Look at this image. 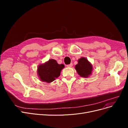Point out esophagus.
I'll use <instances>...</instances> for the list:
<instances>
[{
	"label": "esophagus",
	"mask_w": 128,
	"mask_h": 128,
	"mask_svg": "<svg viewBox=\"0 0 128 128\" xmlns=\"http://www.w3.org/2000/svg\"><path fill=\"white\" fill-rule=\"evenodd\" d=\"M67 66L68 67V68H71V67L72 66V63H70L68 65H67Z\"/></svg>",
	"instance_id": "obj_1"
}]
</instances>
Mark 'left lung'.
Returning <instances> with one entry per match:
<instances>
[{"instance_id":"8db88e82","label":"left lung","mask_w":128,"mask_h":128,"mask_svg":"<svg viewBox=\"0 0 128 128\" xmlns=\"http://www.w3.org/2000/svg\"><path fill=\"white\" fill-rule=\"evenodd\" d=\"M75 66V68L78 74L83 77H88L91 74L92 66L88 60L84 58H80Z\"/></svg>"}]
</instances>
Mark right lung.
Listing matches in <instances>:
<instances>
[{
	"label": "right lung",
	"instance_id": "obj_1",
	"mask_svg": "<svg viewBox=\"0 0 128 128\" xmlns=\"http://www.w3.org/2000/svg\"><path fill=\"white\" fill-rule=\"evenodd\" d=\"M64 68L63 64H58L55 60L50 59L38 66V75L42 82L50 83L60 75V71Z\"/></svg>",
	"mask_w": 128,
	"mask_h": 128
}]
</instances>
